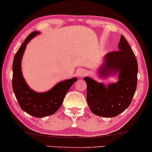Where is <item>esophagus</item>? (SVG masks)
I'll return each instance as SVG.
<instances>
[{
  "label": "esophagus",
  "instance_id": "1",
  "mask_svg": "<svg viewBox=\"0 0 152 152\" xmlns=\"http://www.w3.org/2000/svg\"><path fill=\"white\" fill-rule=\"evenodd\" d=\"M87 73H88V72H87L86 70H81L78 72V75L79 77H82L86 76Z\"/></svg>",
  "mask_w": 152,
  "mask_h": 152
}]
</instances>
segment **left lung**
I'll list each match as a JSON object with an SVG mask.
<instances>
[{"label": "left lung", "instance_id": "left-lung-1", "mask_svg": "<svg viewBox=\"0 0 152 152\" xmlns=\"http://www.w3.org/2000/svg\"><path fill=\"white\" fill-rule=\"evenodd\" d=\"M118 50L105 56L100 73L119 72V81L109 84L108 88L92 79L84 77L87 84L86 100L88 107L95 115L105 118L115 117L127 109L132 102L138 83V62L136 56L123 35Z\"/></svg>", "mask_w": 152, "mask_h": 152}]
</instances>
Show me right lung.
<instances>
[{
  "mask_svg": "<svg viewBox=\"0 0 152 152\" xmlns=\"http://www.w3.org/2000/svg\"><path fill=\"white\" fill-rule=\"evenodd\" d=\"M39 33L37 31L30 33L14 56L12 65V88L18 104L24 111L35 118H43L53 115L58 111L66 93L77 79L75 77L59 82L46 93H38L29 88L23 77L20 62L27 43Z\"/></svg>",
  "mask_w": 152,
  "mask_h": 152,
  "instance_id": "obj_1",
  "label": "right lung"
}]
</instances>
